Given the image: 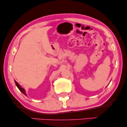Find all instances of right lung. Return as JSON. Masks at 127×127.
I'll return each instance as SVG.
<instances>
[{"label":"right lung","mask_w":127,"mask_h":127,"mask_svg":"<svg viewBox=\"0 0 127 127\" xmlns=\"http://www.w3.org/2000/svg\"><path fill=\"white\" fill-rule=\"evenodd\" d=\"M14 82H15V83H16V86L17 87V88L19 89V90L21 91V92L22 93H24V94L25 95H26V92H25V89H24V88H22V87H21V86H20V84H18V83L17 82H16L15 80H14Z\"/></svg>","instance_id":"add662e5"}]
</instances>
